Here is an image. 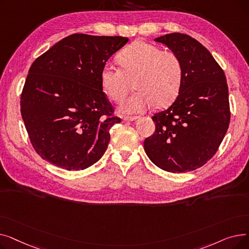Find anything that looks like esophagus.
I'll return each instance as SVG.
<instances>
[{
    "label": "esophagus",
    "instance_id": "1",
    "mask_svg": "<svg viewBox=\"0 0 249 249\" xmlns=\"http://www.w3.org/2000/svg\"><path fill=\"white\" fill-rule=\"evenodd\" d=\"M123 121H135L137 119L136 116H122Z\"/></svg>",
    "mask_w": 249,
    "mask_h": 249
}]
</instances>
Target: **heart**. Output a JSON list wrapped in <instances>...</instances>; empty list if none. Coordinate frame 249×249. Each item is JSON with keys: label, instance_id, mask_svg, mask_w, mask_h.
I'll return each instance as SVG.
<instances>
[{"label": "heart", "instance_id": "b5f03b06", "mask_svg": "<svg viewBox=\"0 0 249 249\" xmlns=\"http://www.w3.org/2000/svg\"><path fill=\"white\" fill-rule=\"evenodd\" d=\"M117 58L120 68L110 62L104 64L101 84L112 101L120 102L133 82L137 90L121 103V112L143 113L154 104L165 107L175 101L182 83V63L175 51L138 40L124 48Z\"/></svg>", "mask_w": 249, "mask_h": 249}]
</instances>
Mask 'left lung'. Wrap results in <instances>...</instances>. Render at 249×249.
<instances>
[{
	"instance_id": "1",
	"label": "left lung",
	"mask_w": 249,
	"mask_h": 249,
	"mask_svg": "<svg viewBox=\"0 0 249 249\" xmlns=\"http://www.w3.org/2000/svg\"><path fill=\"white\" fill-rule=\"evenodd\" d=\"M179 56L182 83L168 109L155 113L154 133L144 140L149 160L169 173L195 171L210 160L230 122L226 76L205 46L187 34L154 39Z\"/></svg>"
}]
</instances>
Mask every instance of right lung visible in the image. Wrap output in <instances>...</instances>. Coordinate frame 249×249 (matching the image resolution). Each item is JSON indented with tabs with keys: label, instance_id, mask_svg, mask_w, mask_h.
I'll list each match as a JSON object with an SVG mask.
<instances>
[{
	"label": "right lung",
	"instance_id": "add662e5",
	"mask_svg": "<svg viewBox=\"0 0 249 249\" xmlns=\"http://www.w3.org/2000/svg\"><path fill=\"white\" fill-rule=\"evenodd\" d=\"M129 39L75 33L32 63L21 94V115L35 151L51 164L82 171L106 151L121 119L101 84L104 64Z\"/></svg>",
	"mask_w": 249,
	"mask_h": 249
}]
</instances>
